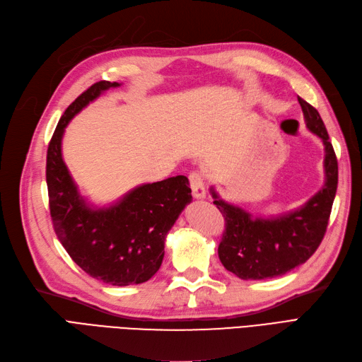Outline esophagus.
Returning a JSON list of instances; mask_svg holds the SVG:
<instances>
[{
    "label": "esophagus",
    "instance_id": "1",
    "mask_svg": "<svg viewBox=\"0 0 362 362\" xmlns=\"http://www.w3.org/2000/svg\"><path fill=\"white\" fill-rule=\"evenodd\" d=\"M190 180V187H192V193L196 199H204L205 197V181L202 173L199 172H192L189 175Z\"/></svg>",
    "mask_w": 362,
    "mask_h": 362
}]
</instances>
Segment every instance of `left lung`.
<instances>
[{
  "label": "left lung",
  "mask_w": 362,
  "mask_h": 362,
  "mask_svg": "<svg viewBox=\"0 0 362 362\" xmlns=\"http://www.w3.org/2000/svg\"><path fill=\"white\" fill-rule=\"evenodd\" d=\"M298 102L307 129L325 145V184L313 197L291 213L264 218L224 202L211 187L214 205L224 217L218 257L224 268L243 280L274 279L303 265L317 250L327 232L339 182L337 157L319 112L301 97Z\"/></svg>",
  "instance_id": "1"
}]
</instances>
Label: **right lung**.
<instances>
[{
    "label": "right lung",
    "instance_id": "1",
    "mask_svg": "<svg viewBox=\"0 0 362 362\" xmlns=\"http://www.w3.org/2000/svg\"><path fill=\"white\" fill-rule=\"evenodd\" d=\"M118 82L100 81L62 114L47 146L46 182L54 230L66 252L88 276L112 286L148 281L165 256L166 235L192 189L184 175L136 187L110 206L97 208L79 194L62 160L61 141L69 121Z\"/></svg>",
    "mask_w": 362,
    "mask_h": 362
}]
</instances>
